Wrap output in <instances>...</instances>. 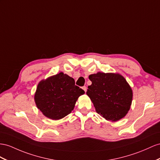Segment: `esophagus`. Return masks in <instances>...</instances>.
I'll return each mask as SVG.
<instances>
[{
    "label": "esophagus",
    "mask_w": 160,
    "mask_h": 160,
    "mask_svg": "<svg viewBox=\"0 0 160 160\" xmlns=\"http://www.w3.org/2000/svg\"><path fill=\"white\" fill-rule=\"evenodd\" d=\"M82 89H83L84 91H85V92H87V87H85V86H84V87H82Z\"/></svg>",
    "instance_id": "34e87169"
}]
</instances>
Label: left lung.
Wrapping results in <instances>:
<instances>
[{"label":"left lung","instance_id":"left-lung-1","mask_svg":"<svg viewBox=\"0 0 160 160\" xmlns=\"http://www.w3.org/2000/svg\"><path fill=\"white\" fill-rule=\"evenodd\" d=\"M92 84L87 95L96 112L105 120L116 122L126 116L132 101V90L120 73L97 72L88 76Z\"/></svg>","mask_w":160,"mask_h":160}]
</instances>
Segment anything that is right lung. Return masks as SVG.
I'll list each match as a JSON object with an SVG mask.
<instances>
[{
  "mask_svg": "<svg viewBox=\"0 0 160 160\" xmlns=\"http://www.w3.org/2000/svg\"><path fill=\"white\" fill-rule=\"evenodd\" d=\"M83 94L84 91L75 85L73 78L60 72L39 82L34 101L44 116L58 120L72 112L78 97Z\"/></svg>",
  "mask_w": 160,
  "mask_h": 160,
  "instance_id": "right-lung-1",
  "label": "right lung"
}]
</instances>
